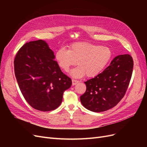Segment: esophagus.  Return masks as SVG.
I'll list each match as a JSON object with an SVG mask.
<instances>
[{"label":"esophagus","instance_id":"obj_1","mask_svg":"<svg viewBox=\"0 0 147 147\" xmlns=\"http://www.w3.org/2000/svg\"><path fill=\"white\" fill-rule=\"evenodd\" d=\"M79 82L78 81V80H74V79H73L72 80V84H73V85L74 86V85H76V84H77V83H78Z\"/></svg>","mask_w":147,"mask_h":147}]
</instances>
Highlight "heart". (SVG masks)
Wrapping results in <instances>:
<instances>
[{
  "label": "heart",
  "mask_w": 147,
  "mask_h": 147,
  "mask_svg": "<svg viewBox=\"0 0 147 147\" xmlns=\"http://www.w3.org/2000/svg\"><path fill=\"white\" fill-rule=\"evenodd\" d=\"M111 57L109 48L88 42L75 43L69 46L68 50L61 48L55 53L58 65L64 71H68L76 63L79 65L69 73L76 78L85 75L88 78L96 76L109 63Z\"/></svg>",
  "instance_id": "b5f03b06"
}]
</instances>
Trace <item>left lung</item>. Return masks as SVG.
I'll return each instance as SVG.
<instances>
[{
    "label": "left lung",
    "instance_id": "obj_1",
    "mask_svg": "<svg viewBox=\"0 0 147 147\" xmlns=\"http://www.w3.org/2000/svg\"><path fill=\"white\" fill-rule=\"evenodd\" d=\"M133 67V59L129 54L115 57L101 73L84 82L86 90L80 96L83 107L96 113L115 107L125 95Z\"/></svg>",
    "mask_w": 147,
    "mask_h": 147
}]
</instances>
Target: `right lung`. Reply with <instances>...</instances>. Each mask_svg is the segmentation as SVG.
I'll return each instance as SVG.
<instances>
[{
	"label": "right lung",
	"mask_w": 147,
	"mask_h": 147,
	"mask_svg": "<svg viewBox=\"0 0 147 147\" xmlns=\"http://www.w3.org/2000/svg\"><path fill=\"white\" fill-rule=\"evenodd\" d=\"M53 52L45 41L26 43L14 59L15 77L28 104L41 111L56 109L71 79L61 71Z\"/></svg>",
	"instance_id": "right-lung-1"
}]
</instances>
